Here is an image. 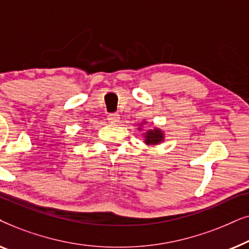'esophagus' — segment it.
<instances>
[{
    "label": "esophagus",
    "instance_id": "1",
    "mask_svg": "<svg viewBox=\"0 0 249 249\" xmlns=\"http://www.w3.org/2000/svg\"><path fill=\"white\" fill-rule=\"evenodd\" d=\"M119 119H120V115L118 113H111L107 115V121L110 124H117V122H119Z\"/></svg>",
    "mask_w": 249,
    "mask_h": 249
}]
</instances>
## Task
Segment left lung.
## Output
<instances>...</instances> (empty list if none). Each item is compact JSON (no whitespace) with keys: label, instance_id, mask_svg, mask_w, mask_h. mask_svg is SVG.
Returning <instances> with one entry per match:
<instances>
[{"label":"left lung","instance_id":"obj_1","mask_svg":"<svg viewBox=\"0 0 249 249\" xmlns=\"http://www.w3.org/2000/svg\"><path fill=\"white\" fill-rule=\"evenodd\" d=\"M146 121H142L141 124H139V128L138 130H142V124H145ZM144 135V142L146 145H159L161 144V142H163V141H164V132H163L161 129L160 128H154V129H151V130H147L145 132Z\"/></svg>","mask_w":249,"mask_h":249}]
</instances>
